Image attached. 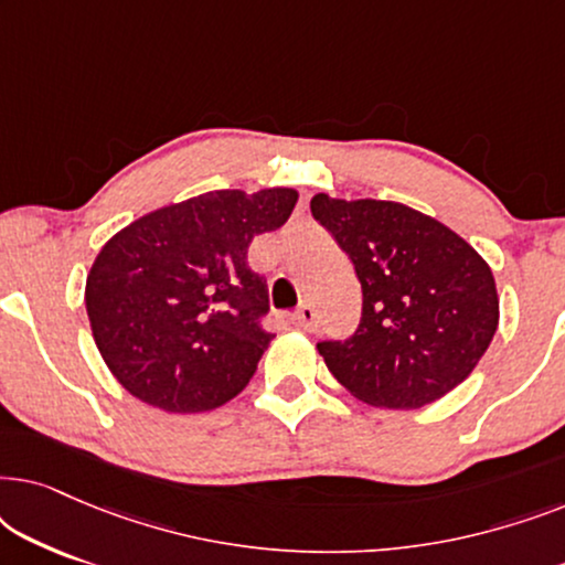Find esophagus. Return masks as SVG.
<instances>
[{
	"label": "esophagus",
	"mask_w": 565,
	"mask_h": 565,
	"mask_svg": "<svg viewBox=\"0 0 565 565\" xmlns=\"http://www.w3.org/2000/svg\"><path fill=\"white\" fill-rule=\"evenodd\" d=\"M292 323H296L298 329L313 331L316 329V311H313V306H308V303L300 306L298 311L292 313Z\"/></svg>",
	"instance_id": "1"
}]
</instances>
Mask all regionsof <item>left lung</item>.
<instances>
[{
    "label": "left lung",
    "instance_id": "8db88e82",
    "mask_svg": "<svg viewBox=\"0 0 565 565\" xmlns=\"http://www.w3.org/2000/svg\"><path fill=\"white\" fill-rule=\"evenodd\" d=\"M311 213L362 285L354 337L319 344L329 373L354 398L404 412L458 388L499 327L489 262L450 226L393 200L319 192Z\"/></svg>",
    "mask_w": 565,
    "mask_h": 565
}]
</instances>
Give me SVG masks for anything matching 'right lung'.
<instances>
[{
	"mask_svg": "<svg viewBox=\"0 0 565 565\" xmlns=\"http://www.w3.org/2000/svg\"><path fill=\"white\" fill-rule=\"evenodd\" d=\"M298 190H213L120 228L87 275L84 303L105 365L169 414L211 412L252 381L269 339L252 238L280 228Z\"/></svg>",
	"mask_w": 565,
	"mask_h": 565,
	"instance_id": "obj_1",
	"label": "right lung"
}]
</instances>
